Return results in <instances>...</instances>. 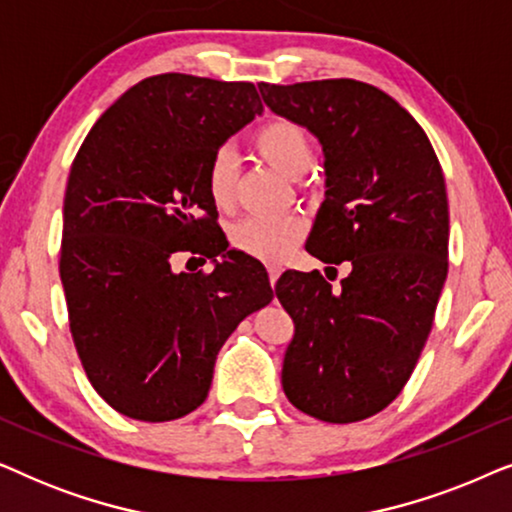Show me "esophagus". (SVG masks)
Listing matches in <instances>:
<instances>
[{"mask_svg":"<svg viewBox=\"0 0 512 512\" xmlns=\"http://www.w3.org/2000/svg\"><path fill=\"white\" fill-rule=\"evenodd\" d=\"M268 275H270V284L275 286L277 277H279V265L277 263H268Z\"/></svg>","mask_w":512,"mask_h":512,"instance_id":"obj_1","label":"esophagus"}]
</instances>
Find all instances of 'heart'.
<instances>
[{
  "mask_svg": "<svg viewBox=\"0 0 512 512\" xmlns=\"http://www.w3.org/2000/svg\"><path fill=\"white\" fill-rule=\"evenodd\" d=\"M258 156L275 167L289 179H300L312 167L314 153L310 135L303 125L272 118L254 132L251 139ZM205 186L212 205L221 212H228L235 202L237 191V158L230 149H219L207 163ZM303 221L298 216H282V219H263L249 216L235 223L230 230V242L235 249L247 251L265 261H277L289 251L303 235Z\"/></svg>",
  "mask_w": 512,
  "mask_h": 512,
  "instance_id": "1",
  "label": "heart"
}]
</instances>
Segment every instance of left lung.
<instances>
[{
	"mask_svg": "<svg viewBox=\"0 0 512 512\" xmlns=\"http://www.w3.org/2000/svg\"><path fill=\"white\" fill-rule=\"evenodd\" d=\"M258 90L324 151L326 198L305 249L349 263L338 289L319 270L279 277L296 326L284 394L321 422H361L401 394L431 333L450 240L443 170L426 132L380 88L326 79Z\"/></svg>",
	"mask_w": 512,
	"mask_h": 512,
	"instance_id": "8db88e82",
	"label": "left lung"
}]
</instances>
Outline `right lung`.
I'll return each instance as SVG.
<instances>
[{"mask_svg":"<svg viewBox=\"0 0 512 512\" xmlns=\"http://www.w3.org/2000/svg\"><path fill=\"white\" fill-rule=\"evenodd\" d=\"M261 111L254 83L149 76L76 153L60 249L69 328L90 384L125 417L170 422L205 403L223 342L272 300L263 265L228 249L205 186L214 153ZM177 253L215 270L174 273Z\"/></svg>","mask_w":512,"mask_h":512,"instance_id":"obj_1","label":"right lung"}]
</instances>
